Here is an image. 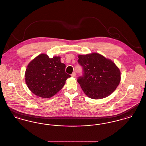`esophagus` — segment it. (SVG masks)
<instances>
[{"instance_id": "34e87169", "label": "esophagus", "mask_w": 146, "mask_h": 146, "mask_svg": "<svg viewBox=\"0 0 146 146\" xmlns=\"http://www.w3.org/2000/svg\"><path fill=\"white\" fill-rule=\"evenodd\" d=\"M71 76L72 78H76V73L75 72H74L72 74H71Z\"/></svg>"}]
</instances>
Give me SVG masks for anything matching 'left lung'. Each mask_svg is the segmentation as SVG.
Returning a JSON list of instances; mask_svg holds the SVG:
<instances>
[{"mask_svg":"<svg viewBox=\"0 0 146 146\" xmlns=\"http://www.w3.org/2000/svg\"><path fill=\"white\" fill-rule=\"evenodd\" d=\"M78 58L83 75L77 81L88 97L104 98L116 90L121 80V72L113 61L98 53L79 55Z\"/></svg>","mask_w":146,"mask_h":146,"instance_id":"left-lung-1","label":"left lung"}]
</instances>
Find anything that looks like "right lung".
Wrapping results in <instances>:
<instances>
[{
  "mask_svg": "<svg viewBox=\"0 0 146 146\" xmlns=\"http://www.w3.org/2000/svg\"><path fill=\"white\" fill-rule=\"evenodd\" d=\"M66 66L60 57L50 58L40 54L28 64L25 74L26 84L35 95L42 98L53 96L63 88L71 76L65 72Z\"/></svg>",
  "mask_w": 146,
  "mask_h": 146,
  "instance_id": "1",
  "label": "right lung"
}]
</instances>
